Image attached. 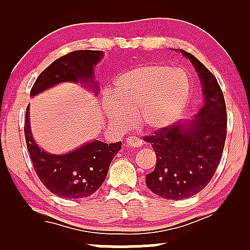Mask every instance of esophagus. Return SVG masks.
Masks as SVG:
<instances>
[{
  "label": "esophagus",
  "mask_w": 250,
  "mask_h": 250,
  "mask_svg": "<svg viewBox=\"0 0 250 250\" xmlns=\"http://www.w3.org/2000/svg\"><path fill=\"white\" fill-rule=\"evenodd\" d=\"M144 142L138 137H128L126 138V145L130 147H142Z\"/></svg>",
  "instance_id": "1"
}]
</instances>
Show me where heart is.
Wrapping results in <instances>:
<instances>
[{"label": "heart", "instance_id": "b5f03b06", "mask_svg": "<svg viewBox=\"0 0 250 250\" xmlns=\"http://www.w3.org/2000/svg\"><path fill=\"white\" fill-rule=\"evenodd\" d=\"M191 83L181 68L154 63L136 66L114 82L113 94L105 91L102 107L112 124L128 128L132 112L146 129L161 130L179 120L190 101Z\"/></svg>", "mask_w": 250, "mask_h": 250}]
</instances>
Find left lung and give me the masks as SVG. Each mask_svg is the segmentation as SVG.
I'll use <instances>...</instances> for the list:
<instances>
[{"label":"left lung","instance_id":"8db88e82","mask_svg":"<svg viewBox=\"0 0 250 250\" xmlns=\"http://www.w3.org/2000/svg\"><path fill=\"white\" fill-rule=\"evenodd\" d=\"M180 52L199 77L203 107L191 121H178L144 137L156 155L155 168L146 175L147 187L157 196L175 200L198 194L208 185L222 156L228 122L226 102L215 77L194 55Z\"/></svg>","mask_w":250,"mask_h":250}]
</instances>
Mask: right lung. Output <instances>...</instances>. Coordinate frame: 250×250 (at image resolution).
<instances>
[{
  "label": "right lung",
  "mask_w": 250,
  "mask_h": 250,
  "mask_svg": "<svg viewBox=\"0 0 250 250\" xmlns=\"http://www.w3.org/2000/svg\"><path fill=\"white\" fill-rule=\"evenodd\" d=\"M103 58L102 51H75L51 63L38 76L30 96L61 83H80L100 91L94 80V66ZM24 138L34 170L45 187L62 198H83L93 195L106 178L112 160L121 149V142L106 144L100 140L83 144L72 152L54 155L35 143L29 124V105L26 111Z\"/></svg>",
  "instance_id": "obj_1"
}]
</instances>
